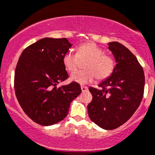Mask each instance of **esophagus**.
<instances>
[{
    "label": "esophagus",
    "instance_id": "obj_1",
    "mask_svg": "<svg viewBox=\"0 0 155 155\" xmlns=\"http://www.w3.org/2000/svg\"><path fill=\"white\" fill-rule=\"evenodd\" d=\"M81 90H82V92H86L88 90V87L87 86H81Z\"/></svg>",
    "mask_w": 155,
    "mask_h": 155
}]
</instances>
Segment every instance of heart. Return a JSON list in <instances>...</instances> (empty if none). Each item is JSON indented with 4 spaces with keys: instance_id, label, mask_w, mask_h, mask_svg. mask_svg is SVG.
<instances>
[{
    "instance_id": "heart-1",
    "label": "heart",
    "mask_w": 155,
    "mask_h": 155,
    "mask_svg": "<svg viewBox=\"0 0 155 155\" xmlns=\"http://www.w3.org/2000/svg\"><path fill=\"white\" fill-rule=\"evenodd\" d=\"M79 59L86 60L83 65L85 70L72 73L70 80L79 84H88L97 76L99 80L109 78L113 74L116 63L111 56L106 55L103 49L93 43H85L77 48V52L69 51L62 57L64 67L69 72H73L79 65Z\"/></svg>"
}]
</instances>
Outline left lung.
<instances>
[{"mask_svg": "<svg viewBox=\"0 0 155 155\" xmlns=\"http://www.w3.org/2000/svg\"><path fill=\"white\" fill-rule=\"evenodd\" d=\"M116 61L113 74L99 84L100 90L89 88L93 100L87 106L90 120L104 130H114L126 123L141 102L144 73L135 55L117 41L108 43Z\"/></svg>", "mask_w": 155, "mask_h": 155, "instance_id": "1", "label": "left lung"}]
</instances>
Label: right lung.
I'll use <instances>...</instances> for the list:
<instances>
[{
  "label": "right lung",
  "instance_id": "right-lung-1",
  "mask_svg": "<svg viewBox=\"0 0 155 155\" xmlns=\"http://www.w3.org/2000/svg\"><path fill=\"white\" fill-rule=\"evenodd\" d=\"M71 46L65 38H44L27 47L19 58L15 94L24 112L38 124L51 126L62 120L82 92L75 82L56 86L69 78L62 57Z\"/></svg>",
  "mask_w": 155,
  "mask_h": 155
}]
</instances>
